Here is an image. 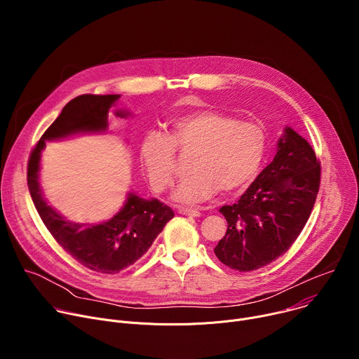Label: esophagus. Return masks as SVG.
Masks as SVG:
<instances>
[{
  "mask_svg": "<svg viewBox=\"0 0 359 359\" xmlns=\"http://www.w3.org/2000/svg\"><path fill=\"white\" fill-rule=\"evenodd\" d=\"M177 212L180 215H184V216H193V217H198L201 213L197 210V209H191V208H184V206H180L177 208Z\"/></svg>",
  "mask_w": 359,
  "mask_h": 359,
  "instance_id": "1",
  "label": "esophagus"
}]
</instances>
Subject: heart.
Segmentation results:
<instances>
[{
	"instance_id": "b5f03b06",
	"label": "heart",
	"mask_w": 359,
	"mask_h": 359,
	"mask_svg": "<svg viewBox=\"0 0 359 359\" xmlns=\"http://www.w3.org/2000/svg\"><path fill=\"white\" fill-rule=\"evenodd\" d=\"M267 147L264 128L251 121L203 109L176 118L170 136L149 130L140 143V163L151 190L168 191L177 176V150L194 153L193 173L173 193L180 203L206 201L219 190L231 193L245 187L257 175Z\"/></svg>"
}]
</instances>
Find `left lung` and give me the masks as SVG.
<instances>
[{
  "label": "left lung",
  "instance_id": "left-lung-1",
  "mask_svg": "<svg viewBox=\"0 0 359 359\" xmlns=\"http://www.w3.org/2000/svg\"><path fill=\"white\" fill-rule=\"evenodd\" d=\"M321 183V163L304 137L287 128L274 161L240 200L223 206L227 231L217 259L240 273L259 270L290 250L309 220Z\"/></svg>",
  "mask_w": 359,
  "mask_h": 359
}]
</instances>
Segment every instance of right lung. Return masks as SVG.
Instances as JSON below:
<instances>
[{
	"mask_svg": "<svg viewBox=\"0 0 359 359\" xmlns=\"http://www.w3.org/2000/svg\"><path fill=\"white\" fill-rule=\"evenodd\" d=\"M118 97L119 95L85 93L69 100L34 146L27 172L35 209L50 236L78 263L100 274H116L137 262L175 217L173 210L159 200L129 194L125 208L109 222L96 226L75 224L48 206L39 190L38 170L45 140L76 132L107 130L109 109ZM118 115L125 116L122 112Z\"/></svg>",
	"mask_w": 359,
	"mask_h": 359,
	"instance_id": "obj_1",
	"label": "right lung"
}]
</instances>
